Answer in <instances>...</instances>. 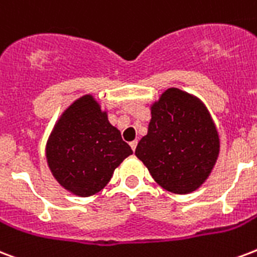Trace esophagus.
I'll list each match as a JSON object with an SVG mask.
<instances>
[{"label": "esophagus", "mask_w": 257, "mask_h": 257, "mask_svg": "<svg viewBox=\"0 0 257 257\" xmlns=\"http://www.w3.org/2000/svg\"><path fill=\"white\" fill-rule=\"evenodd\" d=\"M129 146H131V148H132L133 151L136 150V147H137V140H133V142L129 143Z\"/></svg>", "instance_id": "34e87169"}]
</instances>
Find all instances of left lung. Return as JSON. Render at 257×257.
<instances>
[{
    "label": "left lung",
    "instance_id": "8db88e82",
    "mask_svg": "<svg viewBox=\"0 0 257 257\" xmlns=\"http://www.w3.org/2000/svg\"><path fill=\"white\" fill-rule=\"evenodd\" d=\"M148 133L135 154L158 185L175 194L197 190L215 164L220 139L203 103L168 89L152 106Z\"/></svg>",
    "mask_w": 257,
    "mask_h": 257
}]
</instances>
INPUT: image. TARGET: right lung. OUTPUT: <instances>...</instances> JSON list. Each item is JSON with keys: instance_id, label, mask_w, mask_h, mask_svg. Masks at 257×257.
I'll list each match as a JSON object with an SVG mask.
<instances>
[{"instance_id": "right-lung-1", "label": "right lung", "mask_w": 257, "mask_h": 257, "mask_svg": "<svg viewBox=\"0 0 257 257\" xmlns=\"http://www.w3.org/2000/svg\"><path fill=\"white\" fill-rule=\"evenodd\" d=\"M46 154L56 181L76 195L89 197L107 185L132 150L94 98L85 95L62 114Z\"/></svg>"}]
</instances>
